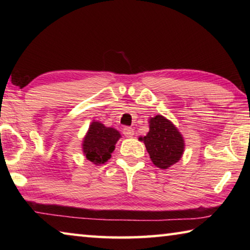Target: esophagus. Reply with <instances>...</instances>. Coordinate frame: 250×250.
Returning <instances> with one entry per match:
<instances>
[{
	"mask_svg": "<svg viewBox=\"0 0 250 250\" xmlns=\"http://www.w3.org/2000/svg\"><path fill=\"white\" fill-rule=\"evenodd\" d=\"M122 132H124V134L126 138H131L134 134V130L132 128H130V126H125L124 130H122Z\"/></svg>",
	"mask_w": 250,
	"mask_h": 250,
	"instance_id": "1",
	"label": "esophagus"
}]
</instances>
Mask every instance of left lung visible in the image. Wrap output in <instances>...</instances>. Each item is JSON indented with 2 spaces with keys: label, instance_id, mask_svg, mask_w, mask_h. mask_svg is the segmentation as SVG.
<instances>
[{
  "label": "left lung",
  "instance_id": "1",
  "mask_svg": "<svg viewBox=\"0 0 250 250\" xmlns=\"http://www.w3.org/2000/svg\"><path fill=\"white\" fill-rule=\"evenodd\" d=\"M139 139L145 142L152 162L160 168L170 167L183 154V137L174 125L163 116L151 118L150 131L146 137Z\"/></svg>",
  "mask_w": 250,
  "mask_h": 250
}]
</instances>
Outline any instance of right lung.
<instances>
[{
	"label": "right lung",
	"instance_id": "right-lung-1",
	"mask_svg": "<svg viewBox=\"0 0 250 250\" xmlns=\"http://www.w3.org/2000/svg\"><path fill=\"white\" fill-rule=\"evenodd\" d=\"M119 138L120 133L116 129L107 128L98 121L92 122L83 143V150L87 160L95 164L107 162Z\"/></svg>",
	"mask_w": 250,
	"mask_h": 250
}]
</instances>
